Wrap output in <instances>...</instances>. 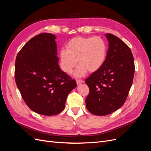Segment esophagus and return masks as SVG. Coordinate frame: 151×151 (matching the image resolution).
Returning <instances> with one entry per match:
<instances>
[{"mask_svg":"<svg viewBox=\"0 0 151 151\" xmlns=\"http://www.w3.org/2000/svg\"><path fill=\"white\" fill-rule=\"evenodd\" d=\"M76 83L77 84V85H79V84H81L82 83H84V81L83 80H81V79H78L76 81Z\"/></svg>","mask_w":151,"mask_h":151,"instance_id":"obj_1","label":"esophagus"}]
</instances>
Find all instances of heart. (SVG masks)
I'll list each match as a JSON object with an SVG mask.
<instances>
[{
  "instance_id": "obj_1",
  "label": "heart",
  "mask_w": 151,
  "mask_h": 151,
  "mask_svg": "<svg viewBox=\"0 0 151 151\" xmlns=\"http://www.w3.org/2000/svg\"><path fill=\"white\" fill-rule=\"evenodd\" d=\"M108 47L99 36H77L68 41L66 49L60 52V64L63 72L71 74L79 62L75 76L83 77L88 71L96 72L106 60Z\"/></svg>"
}]
</instances>
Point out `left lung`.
Returning <instances> with one entry per match:
<instances>
[{"label":"left lung","mask_w":151,"mask_h":151,"mask_svg":"<svg viewBox=\"0 0 151 151\" xmlns=\"http://www.w3.org/2000/svg\"><path fill=\"white\" fill-rule=\"evenodd\" d=\"M105 36L109 43L106 60L99 70L86 79L89 88L87 109L99 116L109 115L124 104L135 72L130 48L117 36L110 33Z\"/></svg>","instance_id":"8db88e82"}]
</instances>
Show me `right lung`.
Wrapping results in <instances>:
<instances>
[{
	"instance_id": "obj_1",
	"label": "right lung",
	"mask_w": 151,
	"mask_h": 151,
	"mask_svg": "<svg viewBox=\"0 0 151 151\" xmlns=\"http://www.w3.org/2000/svg\"><path fill=\"white\" fill-rule=\"evenodd\" d=\"M56 36L42 33L31 38L17 53L15 81L28 106L52 116L65 108L67 97L77 86L58 65Z\"/></svg>"
}]
</instances>
